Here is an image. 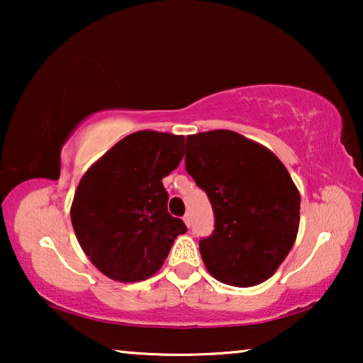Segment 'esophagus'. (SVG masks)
Returning <instances> with one entry per match:
<instances>
[{"label":"esophagus","instance_id":"esophagus-1","mask_svg":"<svg viewBox=\"0 0 363 363\" xmlns=\"http://www.w3.org/2000/svg\"><path fill=\"white\" fill-rule=\"evenodd\" d=\"M183 221H185V225H186L188 228L191 226V216H190V215H185V216H183Z\"/></svg>","mask_w":363,"mask_h":363}]
</instances>
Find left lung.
I'll return each mask as SVG.
<instances>
[{
  "instance_id": "8db88e82",
  "label": "left lung",
  "mask_w": 363,
  "mask_h": 363,
  "mask_svg": "<svg viewBox=\"0 0 363 363\" xmlns=\"http://www.w3.org/2000/svg\"><path fill=\"white\" fill-rule=\"evenodd\" d=\"M185 167L215 213L200 240L208 272L236 287L269 279L299 230L301 195L282 162L240 133L211 130L186 137Z\"/></svg>"
}]
</instances>
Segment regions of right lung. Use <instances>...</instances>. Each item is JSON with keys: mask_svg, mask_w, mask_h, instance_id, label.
<instances>
[{"mask_svg": "<svg viewBox=\"0 0 363 363\" xmlns=\"http://www.w3.org/2000/svg\"><path fill=\"white\" fill-rule=\"evenodd\" d=\"M185 137L140 130L117 142L79 182L71 206L77 241L99 271L121 282L160 269L180 218L167 210L162 180L180 165Z\"/></svg>", "mask_w": 363, "mask_h": 363, "instance_id": "right-lung-1", "label": "right lung"}]
</instances>
